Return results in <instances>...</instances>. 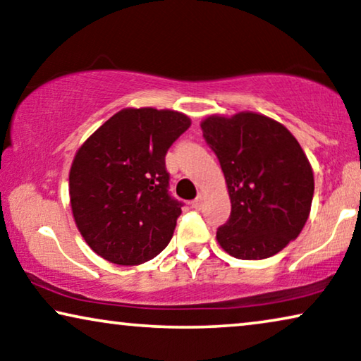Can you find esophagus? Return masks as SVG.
Segmentation results:
<instances>
[{"mask_svg": "<svg viewBox=\"0 0 361 361\" xmlns=\"http://www.w3.org/2000/svg\"><path fill=\"white\" fill-rule=\"evenodd\" d=\"M202 205H204V197H202V195L197 197L195 200H192V209L200 210V209H202Z\"/></svg>", "mask_w": 361, "mask_h": 361, "instance_id": "obj_1", "label": "esophagus"}]
</instances>
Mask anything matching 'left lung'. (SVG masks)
Segmentation results:
<instances>
[{
	"instance_id": "left-lung-1",
	"label": "left lung",
	"mask_w": 361,
	"mask_h": 361,
	"mask_svg": "<svg viewBox=\"0 0 361 361\" xmlns=\"http://www.w3.org/2000/svg\"><path fill=\"white\" fill-rule=\"evenodd\" d=\"M224 171L231 214L216 241L238 259L269 258L309 219L312 166L288 128L259 113L212 115L200 123Z\"/></svg>"
}]
</instances>
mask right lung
I'll return each instance as SVG.
<instances>
[{
    "instance_id": "1",
    "label": "right lung",
    "mask_w": 361,
    "mask_h": 361,
    "mask_svg": "<svg viewBox=\"0 0 361 361\" xmlns=\"http://www.w3.org/2000/svg\"><path fill=\"white\" fill-rule=\"evenodd\" d=\"M189 126L184 113L125 108L78 147L68 174L72 214L103 259L141 264L171 241L182 204L167 190L166 152Z\"/></svg>"
}]
</instances>
